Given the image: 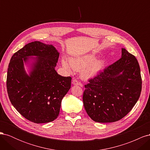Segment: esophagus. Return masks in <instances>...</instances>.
<instances>
[{
  "label": "esophagus",
  "instance_id": "obj_1",
  "mask_svg": "<svg viewBox=\"0 0 150 150\" xmlns=\"http://www.w3.org/2000/svg\"><path fill=\"white\" fill-rule=\"evenodd\" d=\"M72 84H73L74 85H79V86H81V87H83V84H81V83L78 82V81H77L76 79H73V80H72Z\"/></svg>",
  "mask_w": 150,
  "mask_h": 150
}]
</instances>
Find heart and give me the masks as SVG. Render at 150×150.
Listing matches in <instances>:
<instances>
[{
    "instance_id": "b5f03b06",
    "label": "heart",
    "mask_w": 150,
    "mask_h": 150,
    "mask_svg": "<svg viewBox=\"0 0 150 150\" xmlns=\"http://www.w3.org/2000/svg\"><path fill=\"white\" fill-rule=\"evenodd\" d=\"M95 54L89 53L83 55L71 57L69 61L62 59V65L65 69L69 72L74 70L79 71L84 79H90L96 77L103 70L104 62L103 60H96Z\"/></svg>"
}]
</instances>
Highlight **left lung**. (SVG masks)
Here are the masks:
<instances>
[{
  "label": "left lung",
  "mask_w": 150,
  "mask_h": 150,
  "mask_svg": "<svg viewBox=\"0 0 150 150\" xmlns=\"http://www.w3.org/2000/svg\"><path fill=\"white\" fill-rule=\"evenodd\" d=\"M121 57L89 80L83 100L88 116L98 122L119 121L132 110L142 92L138 62L124 48Z\"/></svg>",
  "instance_id": "8db88e82"
}]
</instances>
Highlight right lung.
<instances>
[{
  "instance_id": "1",
  "label": "right lung",
  "mask_w": 150,
  "mask_h": 150,
  "mask_svg": "<svg viewBox=\"0 0 150 150\" xmlns=\"http://www.w3.org/2000/svg\"><path fill=\"white\" fill-rule=\"evenodd\" d=\"M34 60L30 75L23 62ZM59 53L52 45L32 42L13 54L8 67L7 90L10 101L25 119L46 123L59 114L62 98L71 88V78L57 74Z\"/></svg>"
}]
</instances>
